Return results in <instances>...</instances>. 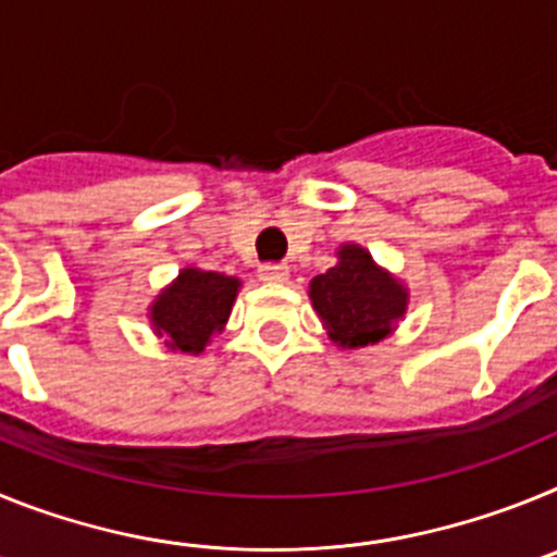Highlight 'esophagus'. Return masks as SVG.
<instances>
[{
  "mask_svg": "<svg viewBox=\"0 0 557 557\" xmlns=\"http://www.w3.org/2000/svg\"><path fill=\"white\" fill-rule=\"evenodd\" d=\"M259 278L268 284H284L289 278L287 264H262L259 268Z\"/></svg>",
  "mask_w": 557,
  "mask_h": 557,
  "instance_id": "34e87169",
  "label": "esophagus"
}]
</instances>
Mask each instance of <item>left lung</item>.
Returning a JSON list of instances; mask_svg holds the SVG:
<instances>
[{
	"mask_svg": "<svg viewBox=\"0 0 557 557\" xmlns=\"http://www.w3.org/2000/svg\"><path fill=\"white\" fill-rule=\"evenodd\" d=\"M309 298L339 348H366L391 337L410 301L405 284L359 245H339L337 264L309 282Z\"/></svg>",
	"mask_w": 557,
	"mask_h": 557,
	"instance_id": "8db88e82",
	"label": "left lung"
}]
</instances>
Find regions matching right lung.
<instances>
[{
  "instance_id": "right-lung-1",
  "label": "right lung",
  "mask_w": 557,
  "mask_h": 557,
  "mask_svg": "<svg viewBox=\"0 0 557 557\" xmlns=\"http://www.w3.org/2000/svg\"><path fill=\"white\" fill-rule=\"evenodd\" d=\"M239 287L234 275L184 268L150 304L152 332L166 337L172 351L200 354L214 334L223 332Z\"/></svg>"
}]
</instances>
